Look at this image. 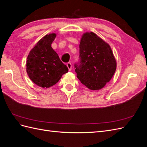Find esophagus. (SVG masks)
<instances>
[{
    "mask_svg": "<svg viewBox=\"0 0 147 147\" xmlns=\"http://www.w3.org/2000/svg\"><path fill=\"white\" fill-rule=\"evenodd\" d=\"M67 67H68L69 71H70L71 70H72V64H71L70 63H67Z\"/></svg>",
    "mask_w": 147,
    "mask_h": 147,
    "instance_id": "1",
    "label": "esophagus"
}]
</instances>
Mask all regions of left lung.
I'll return each instance as SVG.
<instances>
[{
	"instance_id": "1",
	"label": "left lung",
	"mask_w": 147,
	"mask_h": 147,
	"mask_svg": "<svg viewBox=\"0 0 147 147\" xmlns=\"http://www.w3.org/2000/svg\"><path fill=\"white\" fill-rule=\"evenodd\" d=\"M79 48L80 61L74 65L77 78L90 90H100L110 82L117 69L112 49L92 32L82 35Z\"/></svg>"
}]
</instances>
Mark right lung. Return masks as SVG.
<instances>
[{"label":"right lung","instance_id":"obj_1","mask_svg":"<svg viewBox=\"0 0 147 147\" xmlns=\"http://www.w3.org/2000/svg\"><path fill=\"white\" fill-rule=\"evenodd\" d=\"M56 34H47L30 50L26 61L29 77L37 86L50 88L59 82L68 68L51 47Z\"/></svg>","mask_w":147,"mask_h":147}]
</instances>
